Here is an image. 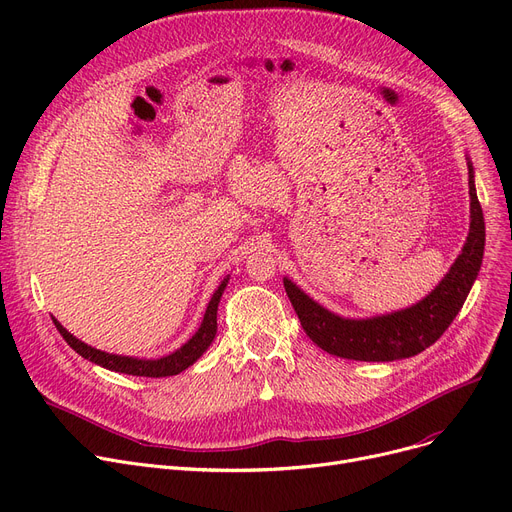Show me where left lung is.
Returning a JSON list of instances; mask_svg holds the SVG:
<instances>
[{"label":"left lung","mask_w":512,"mask_h":512,"mask_svg":"<svg viewBox=\"0 0 512 512\" xmlns=\"http://www.w3.org/2000/svg\"><path fill=\"white\" fill-rule=\"evenodd\" d=\"M469 166L471 226L461 255L442 282L413 307L367 319L340 317L315 303L297 284L284 278L288 299L307 336L326 353L353 361H396L415 357L432 346L461 311L477 278L486 245V224L475 193V172Z\"/></svg>","instance_id":"obj_1"}]
</instances>
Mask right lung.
Masks as SVG:
<instances>
[{"label": "right lung", "mask_w": 512, "mask_h": 512, "mask_svg": "<svg viewBox=\"0 0 512 512\" xmlns=\"http://www.w3.org/2000/svg\"><path fill=\"white\" fill-rule=\"evenodd\" d=\"M228 280H230V276L224 278L222 284L218 286V290L213 292V297L207 305V311L203 315V321H201L199 330L195 332V336L186 344H182L178 351H174L168 357H161V359H134V357H120V355L103 353V351H97V348L85 344L83 340H78L76 336H72L56 317H53V324H56L58 332L64 336V340L74 348L80 357L93 361L95 365H101L110 371L126 373V375H143V378H168V375H178L186 367H191L213 342L215 332H218V305H220L222 292H224Z\"/></svg>", "instance_id": "1"}]
</instances>
